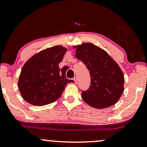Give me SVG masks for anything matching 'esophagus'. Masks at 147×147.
Returning a JSON list of instances; mask_svg holds the SVG:
<instances>
[{
  "mask_svg": "<svg viewBox=\"0 0 147 147\" xmlns=\"http://www.w3.org/2000/svg\"><path fill=\"white\" fill-rule=\"evenodd\" d=\"M77 77H75V78H74V81H75V84H77Z\"/></svg>",
  "mask_w": 147,
  "mask_h": 147,
  "instance_id": "obj_1",
  "label": "esophagus"
}]
</instances>
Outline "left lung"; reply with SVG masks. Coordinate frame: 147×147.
Instances as JSON below:
<instances>
[{
  "mask_svg": "<svg viewBox=\"0 0 147 147\" xmlns=\"http://www.w3.org/2000/svg\"><path fill=\"white\" fill-rule=\"evenodd\" d=\"M75 56L90 71L91 83L81 97L91 107L105 109L114 105L123 92L124 76L107 51L92 43L76 46Z\"/></svg>",
  "mask_w": 147,
  "mask_h": 147,
  "instance_id": "left-lung-1",
  "label": "left lung"
}]
</instances>
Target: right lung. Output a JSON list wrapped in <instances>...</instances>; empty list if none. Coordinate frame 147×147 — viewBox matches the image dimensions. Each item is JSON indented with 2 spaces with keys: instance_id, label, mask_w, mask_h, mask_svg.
Segmentation results:
<instances>
[{
  "instance_id": "right-lung-1",
  "label": "right lung",
  "mask_w": 147,
  "mask_h": 147,
  "mask_svg": "<svg viewBox=\"0 0 147 147\" xmlns=\"http://www.w3.org/2000/svg\"><path fill=\"white\" fill-rule=\"evenodd\" d=\"M66 48L57 45L38 52L22 68L18 88L22 98L35 106H44L57 100L66 85L73 80L66 77V70H60Z\"/></svg>"
}]
</instances>
